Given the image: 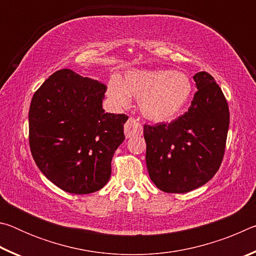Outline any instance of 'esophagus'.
<instances>
[{
	"label": "esophagus",
	"mask_w": 256,
	"mask_h": 256,
	"mask_svg": "<svg viewBox=\"0 0 256 256\" xmlns=\"http://www.w3.org/2000/svg\"><path fill=\"white\" fill-rule=\"evenodd\" d=\"M142 132H144L142 131V125L133 118H130L128 120V122L124 125V133L126 138H132L134 136H141Z\"/></svg>",
	"instance_id": "obj_1"
}]
</instances>
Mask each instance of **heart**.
I'll return each mask as SVG.
<instances>
[{
    "mask_svg": "<svg viewBox=\"0 0 256 256\" xmlns=\"http://www.w3.org/2000/svg\"><path fill=\"white\" fill-rule=\"evenodd\" d=\"M193 86L183 72L172 70H134L120 80L112 76L107 94L112 102L126 106L130 97L138 99V108L146 120L162 123L177 118L192 96Z\"/></svg>",
    "mask_w": 256,
    "mask_h": 256,
    "instance_id": "b5f03b06",
    "label": "heart"
}]
</instances>
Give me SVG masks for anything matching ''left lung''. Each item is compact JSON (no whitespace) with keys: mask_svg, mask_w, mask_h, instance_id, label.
Wrapping results in <instances>:
<instances>
[{"mask_svg":"<svg viewBox=\"0 0 256 256\" xmlns=\"http://www.w3.org/2000/svg\"><path fill=\"white\" fill-rule=\"evenodd\" d=\"M188 110L170 123L144 124L151 180L166 193H186L209 182L222 164L229 128L226 98L208 72L193 76Z\"/></svg>","mask_w":256,"mask_h":256,"instance_id":"8db88e82","label":"left lung"}]
</instances>
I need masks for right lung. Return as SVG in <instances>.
<instances>
[{
	"label": "right lung",
	"instance_id": "obj_1",
	"mask_svg": "<svg viewBox=\"0 0 256 256\" xmlns=\"http://www.w3.org/2000/svg\"><path fill=\"white\" fill-rule=\"evenodd\" d=\"M106 89L102 82L63 68L34 94L30 151L42 174L66 192L94 193L110 177L128 118L102 110Z\"/></svg>",
	"mask_w": 256,
	"mask_h": 256
}]
</instances>
